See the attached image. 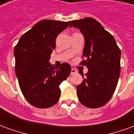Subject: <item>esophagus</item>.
<instances>
[{
	"instance_id": "1",
	"label": "esophagus",
	"mask_w": 134,
	"mask_h": 134,
	"mask_svg": "<svg viewBox=\"0 0 134 134\" xmlns=\"http://www.w3.org/2000/svg\"><path fill=\"white\" fill-rule=\"evenodd\" d=\"M77 72V70L75 69V68H72V70H71V75H74V74H75Z\"/></svg>"
}]
</instances>
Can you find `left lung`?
<instances>
[{
    "mask_svg": "<svg viewBox=\"0 0 134 134\" xmlns=\"http://www.w3.org/2000/svg\"><path fill=\"white\" fill-rule=\"evenodd\" d=\"M77 28L83 34L85 60L80 64L88 68L85 78L77 86V94L83 105L103 106L115 92L121 71V50L115 38L93 18L72 21L70 28ZM84 77L83 72L82 73Z\"/></svg>",
    "mask_w": 134,
    "mask_h": 134,
    "instance_id": "left-lung-1",
    "label": "left lung"
}]
</instances>
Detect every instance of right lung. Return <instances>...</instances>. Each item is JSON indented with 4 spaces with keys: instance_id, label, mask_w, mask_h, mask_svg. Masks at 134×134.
<instances>
[{
    "instance_id": "obj_1",
    "label": "right lung",
    "mask_w": 134,
    "mask_h": 134,
    "mask_svg": "<svg viewBox=\"0 0 134 134\" xmlns=\"http://www.w3.org/2000/svg\"><path fill=\"white\" fill-rule=\"evenodd\" d=\"M70 21L42 20L19 39L14 49L15 70L19 87L26 100L38 108L53 106L58 102L59 85L71 72L67 62L58 69L50 64L56 47V37Z\"/></svg>"
}]
</instances>
